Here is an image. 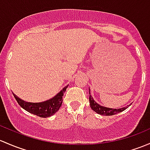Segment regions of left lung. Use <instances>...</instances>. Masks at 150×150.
I'll return each mask as SVG.
<instances>
[{
	"label": "left lung",
	"mask_w": 150,
	"mask_h": 150,
	"mask_svg": "<svg viewBox=\"0 0 150 150\" xmlns=\"http://www.w3.org/2000/svg\"><path fill=\"white\" fill-rule=\"evenodd\" d=\"M89 101H90V105H91V108L95 112L100 115H103V116H112V115H115L118 113H120L121 111H124L125 109H127V108L129 106V105L127 106L124 107V108H107V107L103 106V105H99L98 103H97L95 101V100L93 99V98L92 97L91 95V91H90L89 88Z\"/></svg>",
	"instance_id": "obj_1"
}]
</instances>
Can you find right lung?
I'll return each mask as SVG.
<instances>
[{"instance_id": "obj_1", "label": "right lung", "mask_w": 150, "mask_h": 150, "mask_svg": "<svg viewBox=\"0 0 150 150\" xmlns=\"http://www.w3.org/2000/svg\"><path fill=\"white\" fill-rule=\"evenodd\" d=\"M67 86L68 85L65 86L62 90H61L53 98L49 99L46 101L40 102V103L26 102L16 96L13 93V95L16 101L18 102V103L20 105V106L26 110V111L32 113V114L37 115L39 117L47 118L54 115L59 109L60 106L62 105V96L64 95V93L66 91Z\"/></svg>"}]
</instances>
